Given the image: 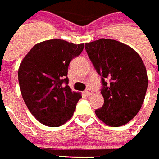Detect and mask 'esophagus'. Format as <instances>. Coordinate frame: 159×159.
Wrapping results in <instances>:
<instances>
[{
    "mask_svg": "<svg viewBox=\"0 0 159 159\" xmlns=\"http://www.w3.org/2000/svg\"><path fill=\"white\" fill-rule=\"evenodd\" d=\"M84 94L85 95H87V96H89V95H90L91 94H92V91L89 89H87V90H85V91L84 92Z\"/></svg>",
    "mask_w": 159,
    "mask_h": 159,
    "instance_id": "esophagus-1",
    "label": "esophagus"
}]
</instances>
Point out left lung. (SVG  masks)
<instances>
[{
  "label": "left lung",
  "instance_id": "1",
  "mask_svg": "<svg viewBox=\"0 0 159 159\" xmlns=\"http://www.w3.org/2000/svg\"><path fill=\"white\" fill-rule=\"evenodd\" d=\"M84 47L102 76L104 105L95 114L107 126H123L138 114L144 101L148 84L146 67L133 48L114 39H101Z\"/></svg>",
  "mask_w": 159,
  "mask_h": 159
}]
</instances>
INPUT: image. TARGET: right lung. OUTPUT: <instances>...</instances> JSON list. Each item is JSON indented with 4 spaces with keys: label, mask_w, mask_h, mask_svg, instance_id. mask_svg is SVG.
Segmentation results:
<instances>
[{
    "label": "right lung",
    "mask_w": 159,
    "mask_h": 159,
    "mask_svg": "<svg viewBox=\"0 0 159 159\" xmlns=\"http://www.w3.org/2000/svg\"><path fill=\"white\" fill-rule=\"evenodd\" d=\"M84 44L50 39L34 45L18 69L21 95L30 112L45 126H62L72 117L81 94L68 85V67Z\"/></svg>",
    "instance_id": "1"
}]
</instances>
